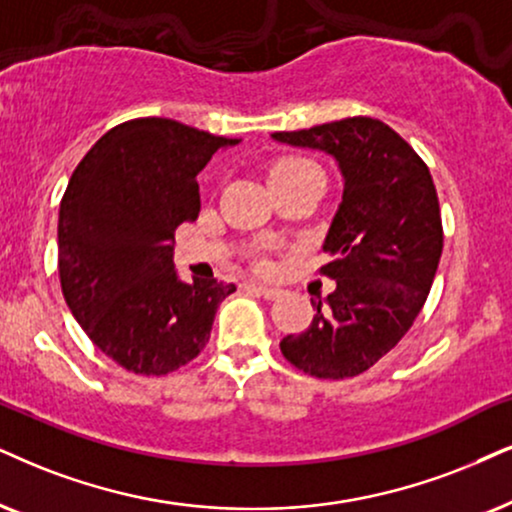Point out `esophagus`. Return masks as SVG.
<instances>
[{"label": "esophagus", "mask_w": 512, "mask_h": 512, "mask_svg": "<svg viewBox=\"0 0 512 512\" xmlns=\"http://www.w3.org/2000/svg\"><path fill=\"white\" fill-rule=\"evenodd\" d=\"M252 290H255L257 295L267 297V300H278V297L283 295L281 288H276V286H264V283H252Z\"/></svg>", "instance_id": "esophagus-1"}]
</instances>
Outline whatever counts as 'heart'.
<instances>
[{
	"label": "heart",
	"mask_w": 512,
	"mask_h": 512,
	"mask_svg": "<svg viewBox=\"0 0 512 512\" xmlns=\"http://www.w3.org/2000/svg\"><path fill=\"white\" fill-rule=\"evenodd\" d=\"M314 163H309V160H300V158H290V160H281L271 174H283V172H295V170H302V167H312Z\"/></svg>",
	"instance_id": "heart-1"
}]
</instances>
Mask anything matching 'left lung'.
Segmentation results:
<instances>
[{"mask_svg": "<svg viewBox=\"0 0 512 512\" xmlns=\"http://www.w3.org/2000/svg\"><path fill=\"white\" fill-rule=\"evenodd\" d=\"M271 139L331 155L342 177L321 267L335 290L312 302V326L286 335L281 352L314 378H354L404 338L430 293L444 241L435 184L418 153L373 118Z\"/></svg>", "mask_w": 512, "mask_h": 512, "instance_id": "1", "label": "left lung"}]
</instances>
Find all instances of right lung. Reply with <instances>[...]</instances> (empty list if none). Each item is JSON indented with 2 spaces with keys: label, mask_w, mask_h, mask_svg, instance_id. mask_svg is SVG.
<instances>
[{
  "label": "right lung",
  "mask_w": 512,
  "mask_h": 512,
  "mask_svg": "<svg viewBox=\"0 0 512 512\" xmlns=\"http://www.w3.org/2000/svg\"><path fill=\"white\" fill-rule=\"evenodd\" d=\"M215 137L167 118L113 127L75 167L58 210V274L75 321L106 357L165 375L198 357L234 283L181 281L174 229L200 212L198 172Z\"/></svg>",
  "instance_id": "1"
}]
</instances>
